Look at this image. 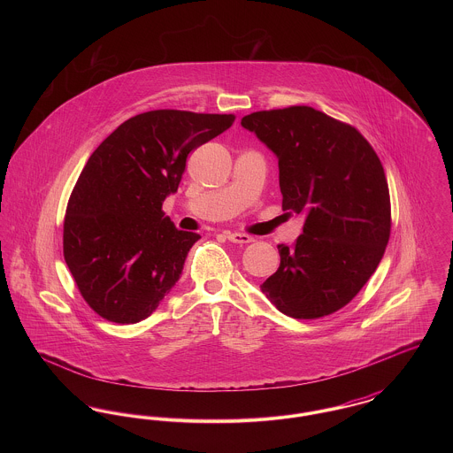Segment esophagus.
<instances>
[{"mask_svg": "<svg viewBox=\"0 0 453 453\" xmlns=\"http://www.w3.org/2000/svg\"><path fill=\"white\" fill-rule=\"evenodd\" d=\"M227 239L231 242H237V244H248L253 241V237L244 234V233H227Z\"/></svg>", "mask_w": 453, "mask_h": 453, "instance_id": "1", "label": "esophagus"}]
</instances>
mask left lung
Masks as SVG:
<instances>
[{"mask_svg":"<svg viewBox=\"0 0 453 453\" xmlns=\"http://www.w3.org/2000/svg\"><path fill=\"white\" fill-rule=\"evenodd\" d=\"M241 126L279 157L281 209L305 214L261 292L290 318L329 316L384 257L392 220L382 163L360 130L307 105L253 111Z\"/></svg>","mask_w":453,"mask_h":453,"instance_id":"1","label":"left lung"}]
</instances>
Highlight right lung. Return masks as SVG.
<instances>
[{
	"label": "right lung",
	"mask_w": 453,
	"mask_h": 453,
	"mask_svg": "<svg viewBox=\"0 0 453 453\" xmlns=\"http://www.w3.org/2000/svg\"><path fill=\"white\" fill-rule=\"evenodd\" d=\"M234 113L151 110L120 124L89 156L65 207L63 250L88 305L104 319H146L200 239L178 231L163 202L188 154L229 129Z\"/></svg>",
	"instance_id": "1"
}]
</instances>
